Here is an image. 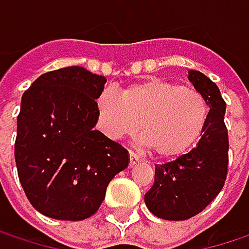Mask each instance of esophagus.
I'll use <instances>...</instances> for the list:
<instances>
[{
	"instance_id": "1",
	"label": "esophagus",
	"mask_w": 249,
	"mask_h": 249,
	"mask_svg": "<svg viewBox=\"0 0 249 249\" xmlns=\"http://www.w3.org/2000/svg\"><path fill=\"white\" fill-rule=\"evenodd\" d=\"M140 156L135 153V151H132V150H129V167H132V166H135L137 163H140Z\"/></svg>"
}]
</instances>
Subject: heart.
<instances>
[{"instance_id":"obj_1","label":"heart","mask_w":249,"mask_h":249,"mask_svg":"<svg viewBox=\"0 0 249 249\" xmlns=\"http://www.w3.org/2000/svg\"><path fill=\"white\" fill-rule=\"evenodd\" d=\"M209 102L196 89L164 79L126 86L121 96L105 89L96 99L99 129L118 140L138 129L142 144L160 157L189 151L202 137L209 120Z\"/></svg>"}]
</instances>
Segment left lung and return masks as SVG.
I'll use <instances>...</instances> for the list:
<instances>
[{"label":"left lung","mask_w":249,"mask_h":249,"mask_svg":"<svg viewBox=\"0 0 249 249\" xmlns=\"http://www.w3.org/2000/svg\"><path fill=\"white\" fill-rule=\"evenodd\" d=\"M189 80L209 102L206 128L195 148L156 166L154 183L144 196L150 212L167 221H186L200 213L219 195L228 174L226 104L216 83L202 72L190 71Z\"/></svg>","instance_id":"1"}]
</instances>
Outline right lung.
<instances>
[{
  "mask_svg": "<svg viewBox=\"0 0 249 249\" xmlns=\"http://www.w3.org/2000/svg\"><path fill=\"white\" fill-rule=\"evenodd\" d=\"M107 79L82 66L37 77L23 93L17 117L16 164L30 203L60 221L92 216L128 151L93 126Z\"/></svg>",
  "mask_w": 249,
  "mask_h": 249,
  "instance_id": "add662e5",
  "label": "right lung"
}]
</instances>
